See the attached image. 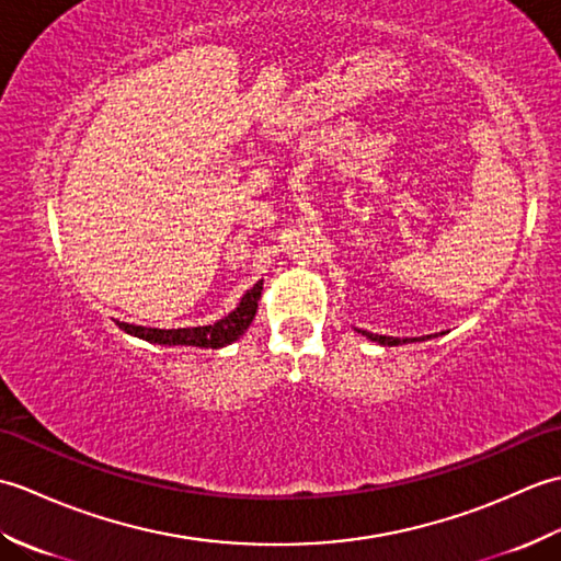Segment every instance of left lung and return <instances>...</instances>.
Instances as JSON below:
<instances>
[{"label":"left lung","instance_id":"obj_1","mask_svg":"<svg viewBox=\"0 0 561 561\" xmlns=\"http://www.w3.org/2000/svg\"><path fill=\"white\" fill-rule=\"evenodd\" d=\"M362 335H366L368 340H374V342H378V344H386V347H396V344H402V342H410V340H400V337L376 335V332H366V330H362ZM426 337H432V335H426Z\"/></svg>","mask_w":561,"mask_h":561}]
</instances>
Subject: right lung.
<instances>
[{
    "instance_id": "add662e5",
    "label": "right lung",
    "mask_w": 561,
    "mask_h": 561,
    "mask_svg": "<svg viewBox=\"0 0 561 561\" xmlns=\"http://www.w3.org/2000/svg\"><path fill=\"white\" fill-rule=\"evenodd\" d=\"M262 291V279L250 289L233 313L221 318L219 323L214 325H202V328H178V330H159V328H141V325H129V323H117L121 330L129 332V335L141 337L147 342L157 344H190V347H205V350H219L224 344H231L248 330L253 323L257 301Z\"/></svg>"
}]
</instances>
